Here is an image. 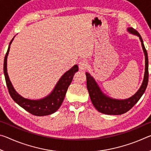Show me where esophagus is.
<instances>
[{"label": "esophagus", "mask_w": 151, "mask_h": 151, "mask_svg": "<svg viewBox=\"0 0 151 151\" xmlns=\"http://www.w3.org/2000/svg\"><path fill=\"white\" fill-rule=\"evenodd\" d=\"M88 66V63L86 60H82L78 63V68L81 70H85Z\"/></svg>", "instance_id": "34e87169"}]
</instances>
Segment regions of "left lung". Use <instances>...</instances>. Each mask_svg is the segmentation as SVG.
<instances>
[{
    "label": "left lung",
    "mask_w": 151,
    "mask_h": 151,
    "mask_svg": "<svg viewBox=\"0 0 151 151\" xmlns=\"http://www.w3.org/2000/svg\"><path fill=\"white\" fill-rule=\"evenodd\" d=\"M127 31L132 35H136L139 38L141 42L142 48L145 57V75L142 85L139 90L134 95L126 99H116L107 96L104 94L90 73L86 72V86L90 95L92 103L99 112L110 115H119L124 114L132 108L135 104L139 101L140 97L144 94L149 81V60L146 48L145 47L142 39L139 33L133 28H127Z\"/></svg>",
    "instance_id": "obj_1"
}]
</instances>
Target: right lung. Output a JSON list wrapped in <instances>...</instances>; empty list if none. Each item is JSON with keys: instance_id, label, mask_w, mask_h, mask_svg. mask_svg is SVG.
Returning <instances> with one entry per match:
<instances>
[{"instance_id": "add662e5", "label": "right lung", "mask_w": 151, "mask_h": 151, "mask_svg": "<svg viewBox=\"0 0 151 151\" xmlns=\"http://www.w3.org/2000/svg\"><path fill=\"white\" fill-rule=\"evenodd\" d=\"M14 37L15 36L10 42L4 60V74L10 95L15 103H17L20 106H21L22 108L33 115L42 116L54 113L59 109L63 103L68 86L72 82L75 73L78 70V65H74L70 70L66 71L59 78L52 92L47 96L40 99H36V100L24 98L15 90L12 85L11 81H10L8 73H7V57L9 53L11 45Z\"/></svg>"}]
</instances>
